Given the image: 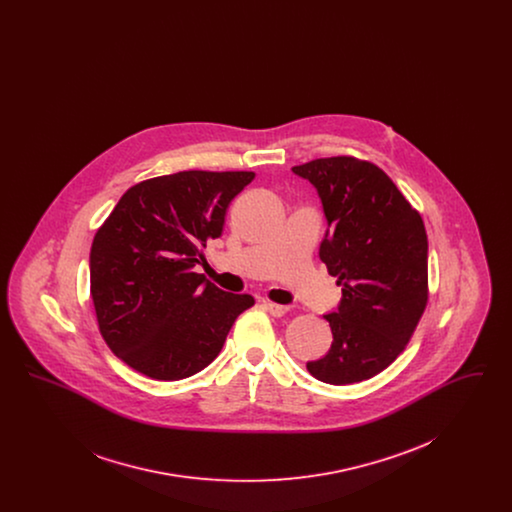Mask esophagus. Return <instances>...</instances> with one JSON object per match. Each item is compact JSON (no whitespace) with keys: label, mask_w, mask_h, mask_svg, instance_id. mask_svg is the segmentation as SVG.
<instances>
[{"label":"esophagus","mask_w":512,"mask_h":512,"mask_svg":"<svg viewBox=\"0 0 512 512\" xmlns=\"http://www.w3.org/2000/svg\"><path fill=\"white\" fill-rule=\"evenodd\" d=\"M263 305H265L268 313L274 315V317H284L292 309V305H278V303H272V301H263Z\"/></svg>","instance_id":"obj_1"}]
</instances>
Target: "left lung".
<instances>
[{"instance_id":"obj_1","label":"left lung","mask_w":512,"mask_h":512,"mask_svg":"<svg viewBox=\"0 0 512 512\" xmlns=\"http://www.w3.org/2000/svg\"><path fill=\"white\" fill-rule=\"evenodd\" d=\"M293 174L317 190L326 232L320 261L338 278L334 341L307 370L326 384L363 382L405 349L428 301L424 222L390 176L353 157L317 159Z\"/></svg>"}]
</instances>
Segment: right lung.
<instances>
[{
	"label": "right lung",
	"mask_w": 512,
	"mask_h": 512,
	"mask_svg": "<svg viewBox=\"0 0 512 512\" xmlns=\"http://www.w3.org/2000/svg\"><path fill=\"white\" fill-rule=\"evenodd\" d=\"M253 172L184 171L122 195L90 249V286L109 349L155 380L211 365L251 295L222 292L195 274L219 238L230 201Z\"/></svg>",
	"instance_id": "right-lung-1"
}]
</instances>
